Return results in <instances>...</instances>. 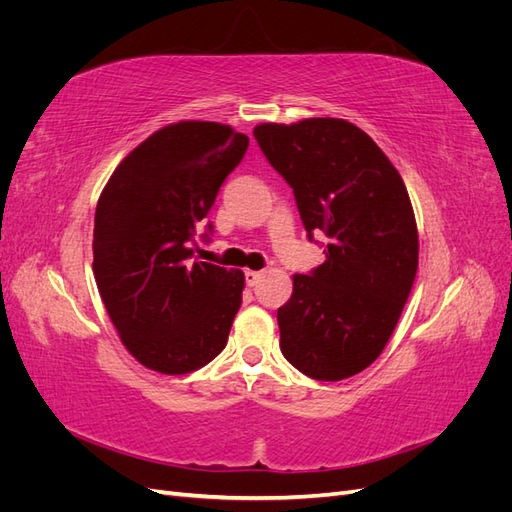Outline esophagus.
I'll return each mask as SVG.
<instances>
[{
  "mask_svg": "<svg viewBox=\"0 0 512 512\" xmlns=\"http://www.w3.org/2000/svg\"><path fill=\"white\" fill-rule=\"evenodd\" d=\"M262 271H245V284L247 286H256L260 280H262Z\"/></svg>",
  "mask_w": 512,
  "mask_h": 512,
  "instance_id": "34e87169",
  "label": "esophagus"
}]
</instances>
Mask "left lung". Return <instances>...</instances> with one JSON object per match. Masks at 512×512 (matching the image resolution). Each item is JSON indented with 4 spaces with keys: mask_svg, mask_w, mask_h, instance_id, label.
Here are the masks:
<instances>
[{
    "mask_svg": "<svg viewBox=\"0 0 512 512\" xmlns=\"http://www.w3.org/2000/svg\"><path fill=\"white\" fill-rule=\"evenodd\" d=\"M256 141L297 198L309 239L327 260L292 275L277 309L282 354L305 376L337 382L382 354L418 269V230L406 183L367 132L335 117L260 123Z\"/></svg>",
    "mask_w": 512,
    "mask_h": 512,
    "instance_id": "8db88e82",
    "label": "left lung"
}]
</instances>
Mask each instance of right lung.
Returning <instances> with one entry per match:
<instances>
[{
  "label": "right lung",
  "instance_id": "add662e5",
  "mask_svg": "<svg viewBox=\"0 0 512 512\" xmlns=\"http://www.w3.org/2000/svg\"><path fill=\"white\" fill-rule=\"evenodd\" d=\"M247 143L226 123H168L119 162L98 198L102 303L121 344L158 374H190L228 342L245 275L192 260V241Z\"/></svg>",
  "mask_w": 512,
  "mask_h": 512
}]
</instances>
